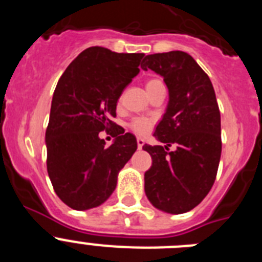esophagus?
I'll return each mask as SVG.
<instances>
[{"instance_id": "esophagus-1", "label": "esophagus", "mask_w": 262, "mask_h": 262, "mask_svg": "<svg viewBox=\"0 0 262 262\" xmlns=\"http://www.w3.org/2000/svg\"><path fill=\"white\" fill-rule=\"evenodd\" d=\"M136 143H138V148L140 149V148L143 147V144H144V140H143L142 138H138L136 139Z\"/></svg>"}]
</instances>
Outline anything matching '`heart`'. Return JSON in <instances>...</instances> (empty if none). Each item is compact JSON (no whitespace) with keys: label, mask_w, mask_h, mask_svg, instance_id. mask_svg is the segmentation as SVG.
Here are the masks:
<instances>
[{"label":"heart","mask_w":262,"mask_h":262,"mask_svg":"<svg viewBox=\"0 0 262 262\" xmlns=\"http://www.w3.org/2000/svg\"><path fill=\"white\" fill-rule=\"evenodd\" d=\"M154 82H159V80H151L148 84H154ZM152 123H154V120L151 118H136V119L133 120V123H131V128L136 134L142 135V134H145L149 131Z\"/></svg>","instance_id":"1"}]
</instances>
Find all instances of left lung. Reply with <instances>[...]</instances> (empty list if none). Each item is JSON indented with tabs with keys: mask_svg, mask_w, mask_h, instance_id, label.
Returning <instances> with one entry per match:
<instances>
[{
	"mask_svg": "<svg viewBox=\"0 0 262 262\" xmlns=\"http://www.w3.org/2000/svg\"><path fill=\"white\" fill-rule=\"evenodd\" d=\"M142 69L164 78L169 101L154 136L163 145H143L152 157L144 191L157 210L184 214L212 187L221 161V113L209 76L182 51L147 55ZM176 144L174 151L168 147Z\"/></svg>",
	"mask_w": 262,
	"mask_h": 262,
	"instance_id": "obj_1",
	"label": "left lung"
}]
</instances>
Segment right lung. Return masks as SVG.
I'll return each instance as SVG.
<instances>
[{
    "label": "right lung",
    "instance_id": "right-lung-1",
    "mask_svg": "<svg viewBox=\"0 0 262 262\" xmlns=\"http://www.w3.org/2000/svg\"><path fill=\"white\" fill-rule=\"evenodd\" d=\"M144 53H118L90 47L69 64L51 103L46 131L47 170L55 193L72 209H94L117 187L118 173L138 143L120 127L111 146L99 133L113 122L124 88L139 73Z\"/></svg>",
    "mask_w": 262,
    "mask_h": 262
}]
</instances>
